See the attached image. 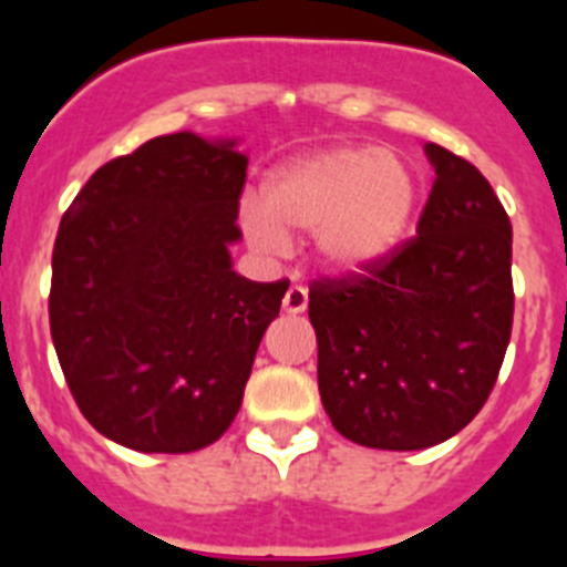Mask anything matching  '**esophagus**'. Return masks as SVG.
Segmentation results:
<instances>
[{"label":"esophagus","instance_id":"esophagus-1","mask_svg":"<svg viewBox=\"0 0 567 567\" xmlns=\"http://www.w3.org/2000/svg\"><path fill=\"white\" fill-rule=\"evenodd\" d=\"M307 303H309L307 289L298 287V284H292V287L287 289V295H284V312L289 315H300L303 309H307Z\"/></svg>","mask_w":567,"mask_h":567}]
</instances>
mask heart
I'll return each mask as SVG.
<instances>
[{
	"mask_svg": "<svg viewBox=\"0 0 567 567\" xmlns=\"http://www.w3.org/2000/svg\"><path fill=\"white\" fill-rule=\"evenodd\" d=\"M417 178L412 167L374 147H332L275 169L264 198L240 207V227L264 252L284 255L292 235H312L334 272L383 264L412 229Z\"/></svg>",
	"mask_w": 567,
	"mask_h": 567,
	"instance_id": "b5f03b06",
	"label": "heart"
}]
</instances>
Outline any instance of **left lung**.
<instances>
[{
    "label": "left lung",
    "instance_id": "left-lung-1",
    "mask_svg": "<svg viewBox=\"0 0 567 567\" xmlns=\"http://www.w3.org/2000/svg\"><path fill=\"white\" fill-rule=\"evenodd\" d=\"M425 155L417 235L309 287L323 409L346 440L383 452L429 449L477 417L514 323L508 213L474 164L440 144Z\"/></svg>",
    "mask_w": 567,
    "mask_h": 567
}]
</instances>
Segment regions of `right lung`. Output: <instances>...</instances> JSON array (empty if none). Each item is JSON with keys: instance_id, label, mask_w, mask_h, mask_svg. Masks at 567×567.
<instances>
[{"instance_id": "obj_1", "label": "right lung", "mask_w": 567, "mask_h": 567, "mask_svg": "<svg viewBox=\"0 0 567 567\" xmlns=\"http://www.w3.org/2000/svg\"><path fill=\"white\" fill-rule=\"evenodd\" d=\"M247 182L235 142L150 138L90 175L53 244L50 338L79 412L133 452L215 443L289 280L233 269Z\"/></svg>"}]
</instances>
